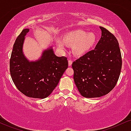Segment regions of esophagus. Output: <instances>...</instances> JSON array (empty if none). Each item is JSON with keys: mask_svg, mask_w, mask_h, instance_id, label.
<instances>
[{"mask_svg": "<svg viewBox=\"0 0 131 131\" xmlns=\"http://www.w3.org/2000/svg\"><path fill=\"white\" fill-rule=\"evenodd\" d=\"M72 62H73V61H72V60L69 59V66H71L72 64Z\"/></svg>", "mask_w": 131, "mask_h": 131, "instance_id": "34e87169", "label": "esophagus"}]
</instances>
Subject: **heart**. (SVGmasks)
<instances>
[{"instance_id": "heart-1", "label": "heart", "mask_w": 131, "mask_h": 131, "mask_svg": "<svg viewBox=\"0 0 131 131\" xmlns=\"http://www.w3.org/2000/svg\"><path fill=\"white\" fill-rule=\"evenodd\" d=\"M63 41L68 45L73 46L72 51L77 56H82L93 47L96 41V36L93 32L87 33L81 29H75L66 33ZM58 47L64 50L66 45L62 40H58Z\"/></svg>"}]
</instances>
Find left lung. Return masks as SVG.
I'll use <instances>...</instances> for the list:
<instances>
[{
	"mask_svg": "<svg viewBox=\"0 0 131 131\" xmlns=\"http://www.w3.org/2000/svg\"><path fill=\"white\" fill-rule=\"evenodd\" d=\"M102 36L95 49L72 63L73 80L82 96H105L114 88L119 77L122 59L118 41L107 29L100 27Z\"/></svg>",
	"mask_w": 131,
	"mask_h": 131,
	"instance_id": "1",
	"label": "left lung"
}]
</instances>
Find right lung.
<instances>
[{"label":"right lung","mask_w":131,"mask_h":131,"mask_svg":"<svg viewBox=\"0 0 131 131\" xmlns=\"http://www.w3.org/2000/svg\"><path fill=\"white\" fill-rule=\"evenodd\" d=\"M29 31V29H23L13 45L10 60L11 77L23 94L44 99L57 86L68 67V61L66 57L56 56L50 47L43 52L40 59L29 61L23 52L24 37Z\"/></svg>","instance_id":"add662e5"}]
</instances>
